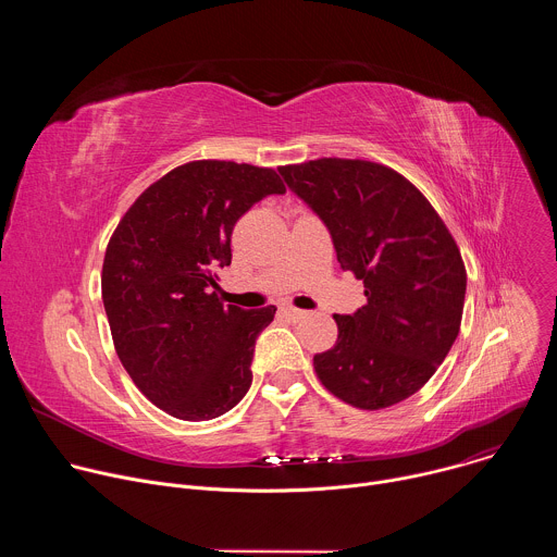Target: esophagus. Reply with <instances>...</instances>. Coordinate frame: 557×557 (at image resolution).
<instances>
[{
    "label": "esophagus",
    "mask_w": 557,
    "mask_h": 557,
    "mask_svg": "<svg viewBox=\"0 0 557 557\" xmlns=\"http://www.w3.org/2000/svg\"><path fill=\"white\" fill-rule=\"evenodd\" d=\"M282 314L286 317V320H290V322H299V320H304V317L308 314L306 310H299V308H293V306H284L282 308Z\"/></svg>",
    "instance_id": "1"
}]
</instances>
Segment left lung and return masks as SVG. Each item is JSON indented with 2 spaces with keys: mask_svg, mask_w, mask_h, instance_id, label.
Here are the masks:
<instances>
[{
  "mask_svg": "<svg viewBox=\"0 0 557 557\" xmlns=\"http://www.w3.org/2000/svg\"><path fill=\"white\" fill-rule=\"evenodd\" d=\"M277 172L326 224L342 271L363 280L368 297L352 314H335L337 344L314 355L317 376L359 410L401 404L458 337L467 273L451 233L389 168L320 158Z\"/></svg>",
  "mask_w": 557,
  "mask_h": 557,
  "instance_id": "obj_1",
  "label": "left lung"
}]
</instances>
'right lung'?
<instances>
[{
	"label": "right lung",
	"instance_id": "right-lung-1",
	"mask_svg": "<svg viewBox=\"0 0 557 557\" xmlns=\"http://www.w3.org/2000/svg\"><path fill=\"white\" fill-rule=\"evenodd\" d=\"M273 170L196 161L147 187L103 260V306L116 355L147 399L183 421H209L251 387L258 335L275 306L218 297L231 233L256 202L284 194Z\"/></svg>",
	"mask_w": 557,
	"mask_h": 557
}]
</instances>
